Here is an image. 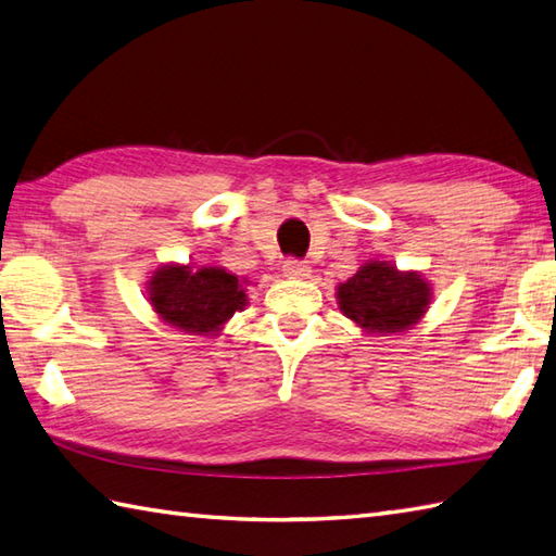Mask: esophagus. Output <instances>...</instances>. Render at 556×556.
Masks as SVG:
<instances>
[{
  "label": "esophagus",
  "mask_w": 556,
  "mask_h": 556,
  "mask_svg": "<svg viewBox=\"0 0 556 556\" xmlns=\"http://www.w3.org/2000/svg\"><path fill=\"white\" fill-rule=\"evenodd\" d=\"M313 269L305 265V263H299V260H287L285 263V277L289 279H311Z\"/></svg>",
  "instance_id": "1"
}]
</instances>
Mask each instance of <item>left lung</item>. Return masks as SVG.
Wrapping results in <instances>:
<instances>
[{"instance_id": "8db88e82", "label": "left lung", "mask_w": 556, "mask_h": 556, "mask_svg": "<svg viewBox=\"0 0 556 556\" xmlns=\"http://www.w3.org/2000/svg\"><path fill=\"white\" fill-rule=\"evenodd\" d=\"M339 311L365 334H404L432 303V285L416 269H399L389 260H368L337 287Z\"/></svg>"}]
</instances>
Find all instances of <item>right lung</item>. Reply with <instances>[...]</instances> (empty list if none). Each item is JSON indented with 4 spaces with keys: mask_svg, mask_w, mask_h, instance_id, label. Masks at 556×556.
Here are the masks:
<instances>
[{
    "mask_svg": "<svg viewBox=\"0 0 556 556\" xmlns=\"http://www.w3.org/2000/svg\"><path fill=\"white\" fill-rule=\"evenodd\" d=\"M245 277L219 265L164 263L148 279L150 308L164 325L195 337H219L233 313L245 311Z\"/></svg>",
    "mask_w": 556,
    "mask_h": 556,
    "instance_id": "right-lung-1",
    "label": "right lung"
}]
</instances>
